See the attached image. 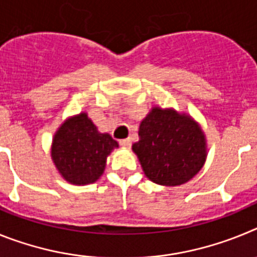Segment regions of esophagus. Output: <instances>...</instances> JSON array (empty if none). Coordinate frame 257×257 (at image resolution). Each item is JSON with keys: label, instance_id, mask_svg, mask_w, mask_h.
Here are the masks:
<instances>
[{"label": "esophagus", "instance_id": "34e87169", "mask_svg": "<svg viewBox=\"0 0 257 257\" xmlns=\"http://www.w3.org/2000/svg\"><path fill=\"white\" fill-rule=\"evenodd\" d=\"M119 145L123 148H130L131 147V140L130 139H122L119 140Z\"/></svg>", "mask_w": 257, "mask_h": 257}]
</instances>
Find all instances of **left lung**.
Returning a JSON list of instances; mask_svg holds the SVG:
<instances>
[{
    "label": "left lung",
    "instance_id": "obj_1",
    "mask_svg": "<svg viewBox=\"0 0 257 257\" xmlns=\"http://www.w3.org/2000/svg\"><path fill=\"white\" fill-rule=\"evenodd\" d=\"M145 176L153 183L178 187L194 178L207 157L205 134L185 113L152 108L139 127V142L133 144Z\"/></svg>",
    "mask_w": 257,
    "mask_h": 257
}]
</instances>
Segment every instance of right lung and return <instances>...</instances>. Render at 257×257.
<instances>
[{
    "instance_id": "obj_1",
    "label": "right lung",
    "mask_w": 257,
    "mask_h": 257,
    "mask_svg": "<svg viewBox=\"0 0 257 257\" xmlns=\"http://www.w3.org/2000/svg\"><path fill=\"white\" fill-rule=\"evenodd\" d=\"M118 143L101 134L87 117L79 113L61 123L51 145L52 162L63 179L74 185L92 184L103 175L106 157Z\"/></svg>"
}]
</instances>
